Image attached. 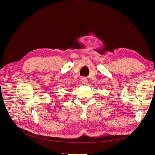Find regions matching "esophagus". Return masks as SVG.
<instances>
[{
    "instance_id": "obj_1",
    "label": "esophagus",
    "mask_w": 155,
    "mask_h": 155,
    "mask_svg": "<svg viewBox=\"0 0 155 155\" xmlns=\"http://www.w3.org/2000/svg\"><path fill=\"white\" fill-rule=\"evenodd\" d=\"M81 82H82V83L83 84H84V85H86V84H87V83H88V80H87V78H84V77H83V78H81Z\"/></svg>"
}]
</instances>
